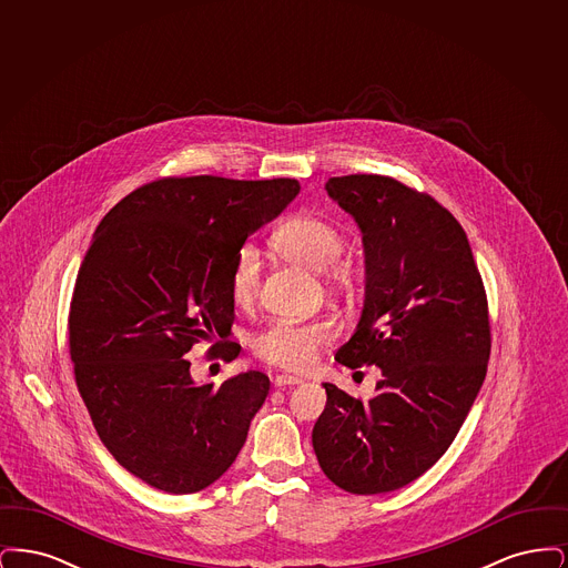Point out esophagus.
<instances>
[{
  "instance_id": "34e87169",
  "label": "esophagus",
  "mask_w": 568,
  "mask_h": 568,
  "mask_svg": "<svg viewBox=\"0 0 568 568\" xmlns=\"http://www.w3.org/2000/svg\"><path fill=\"white\" fill-rule=\"evenodd\" d=\"M297 383H302V378L296 377V375H276L274 377V385L276 387H292V385H297Z\"/></svg>"
}]
</instances>
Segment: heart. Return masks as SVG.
Listing matches in <instances>:
<instances>
[{
    "instance_id": "heart-1",
    "label": "heart",
    "mask_w": 568,
    "mask_h": 568,
    "mask_svg": "<svg viewBox=\"0 0 568 568\" xmlns=\"http://www.w3.org/2000/svg\"><path fill=\"white\" fill-rule=\"evenodd\" d=\"M274 248L290 262L320 272L329 287H349L357 274L352 257L341 255L345 232L327 216L304 213L285 221L272 236ZM262 268L253 244H243L232 257L227 271V294L236 306H251L260 292ZM334 338V325L327 320L287 322L274 320L260 329L251 347L257 357L283 368H304L313 355Z\"/></svg>"
}]
</instances>
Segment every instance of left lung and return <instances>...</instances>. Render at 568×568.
Segmentation results:
<instances>
[{
  "label": "left lung",
  "instance_id": "obj_1",
  "mask_svg": "<svg viewBox=\"0 0 568 568\" xmlns=\"http://www.w3.org/2000/svg\"><path fill=\"white\" fill-rule=\"evenodd\" d=\"M325 191L359 225L366 260L364 311L336 359L383 378L366 403L324 383L313 449L332 484L383 494L434 466L475 403L491 347L486 287L458 219L428 193L381 174L334 176Z\"/></svg>",
  "mask_w": 568,
  "mask_h": 568
}]
</instances>
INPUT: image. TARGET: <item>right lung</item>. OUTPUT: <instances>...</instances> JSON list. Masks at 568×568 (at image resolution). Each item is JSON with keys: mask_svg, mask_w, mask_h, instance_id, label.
Instances as JSON below:
<instances>
[{"mask_svg": "<svg viewBox=\"0 0 568 568\" xmlns=\"http://www.w3.org/2000/svg\"><path fill=\"white\" fill-rule=\"evenodd\" d=\"M300 191L296 179L165 176L125 195L89 244L70 304V357L95 433L125 470L168 494L215 484L243 449L271 378L197 385L200 341L225 362L234 253Z\"/></svg>", "mask_w": 568, "mask_h": 568, "instance_id": "obj_1", "label": "right lung"}]
</instances>
